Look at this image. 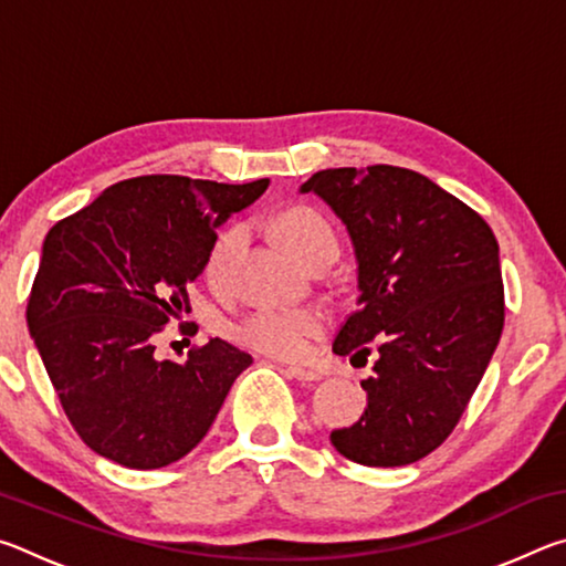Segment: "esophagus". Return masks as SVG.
<instances>
[{
  "instance_id": "34e87169",
  "label": "esophagus",
  "mask_w": 566,
  "mask_h": 566,
  "mask_svg": "<svg viewBox=\"0 0 566 566\" xmlns=\"http://www.w3.org/2000/svg\"><path fill=\"white\" fill-rule=\"evenodd\" d=\"M286 375L294 377V379H300V381H319L322 379L319 371L304 369V367H286Z\"/></svg>"
}]
</instances>
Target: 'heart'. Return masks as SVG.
<instances>
[{
    "label": "heart",
    "instance_id": "heart-1",
    "mask_svg": "<svg viewBox=\"0 0 566 566\" xmlns=\"http://www.w3.org/2000/svg\"><path fill=\"white\" fill-rule=\"evenodd\" d=\"M274 232L282 239L294 260L306 264L322 249H339L337 232L327 217L312 207H292L276 217ZM247 237L244 224H232L219 232L209 247L205 262V280L212 286L227 282L229 264ZM327 317L317 306H266L239 324L237 339L276 359H302L310 354L312 342L319 337Z\"/></svg>",
    "mask_w": 566,
    "mask_h": 566
}]
</instances>
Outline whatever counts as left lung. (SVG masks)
Instances as JSON below:
<instances>
[{"instance_id":"8db88e82","label":"left lung","mask_w":566,"mask_h":566,"mask_svg":"<svg viewBox=\"0 0 566 566\" xmlns=\"http://www.w3.org/2000/svg\"><path fill=\"white\" fill-rule=\"evenodd\" d=\"M300 191L332 207L357 260V312L332 349L379 352L361 381L367 409L332 444L364 467L417 462L452 434L500 344V244L472 207L411 169H322Z\"/></svg>"}]
</instances>
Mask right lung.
<instances>
[{
    "label": "right lung",
    "instance_id": "1",
    "mask_svg": "<svg viewBox=\"0 0 566 566\" xmlns=\"http://www.w3.org/2000/svg\"><path fill=\"white\" fill-rule=\"evenodd\" d=\"M270 179L219 185L179 175L124 179L56 222L42 247L27 324L66 419L92 452L129 469L189 454L252 364L224 339L159 361L155 337L189 312L217 227Z\"/></svg>",
    "mask_w": 566,
    "mask_h": 566
}]
</instances>
